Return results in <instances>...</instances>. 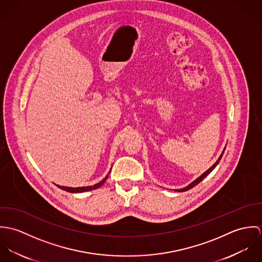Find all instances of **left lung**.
Wrapping results in <instances>:
<instances>
[{
  "label": "left lung",
  "mask_w": 262,
  "mask_h": 262,
  "mask_svg": "<svg viewBox=\"0 0 262 262\" xmlns=\"http://www.w3.org/2000/svg\"><path fill=\"white\" fill-rule=\"evenodd\" d=\"M223 153H224V151L222 152V154L220 155V157L218 158V160H217V161L214 163V165H213L212 167H210V168H209V169H208L206 172H204V173H203L201 177H199V178H198V179H196L194 182H192L190 185H188L187 187H184V188L178 189V191H186V190H188V189H190V188H192V187H195L198 184H200V183H201V182H202V181H203V180H204V179H205V178H206V177H207V176H208V174H209V173H210V172H211V171H212V170H213V169H214L216 166H217V164H218V163H219V161L221 160V157H222Z\"/></svg>",
  "instance_id": "obj_1"
}]
</instances>
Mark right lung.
Instances as JSON below:
<instances>
[{
  "instance_id": "add662e5",
  "label": "right lung",
  "mask_w": 262,
  "mask_h": 262,
  "mask_svg": "<svg viewBox=\"0 0 262 262\" xmlns=\"http://www.w3.org/2000/svg\"><path fill=\"white\" fill-rule=\"evenodd\" d=\"M110 173V172H109ZM109 174H107V177L101 181L99 184H96L95 186H90V187H60L58 185H56V187L63 189V190H67V191H70V192H83V191H86V190H92V189H96L98 187H101L102 185H104V183L107 181Z\"/></svg>"
}]
</instances>
